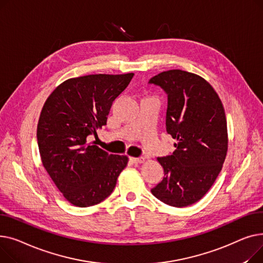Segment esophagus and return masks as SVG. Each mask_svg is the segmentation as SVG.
Segmentation results:
<instances>
[{
  "mask_svg": "<svg viewBox=\"0 0 263 263\" xmlns=\"http://www.w3.org/2000/svg\"><path fill=\"white\" fill-rule=\"evenodd\" d=\"M130 161L133 163H143L145 161V158L144 157H139V158H135V157H132L130 158Z\"/></svg>",
  "mask_w": 263,
  "mask_h": 263,
  "instance_id": "obj_1",
  "label": "esophagus"
}]
</instances>
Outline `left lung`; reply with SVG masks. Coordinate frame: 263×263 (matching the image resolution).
Returning a JSON list of instances; mask_svg holds the SVG:
<instances>
[{"label":"left lung","instance_id":"1","mask_svg":"<svg viewBox=\"0 0 263 263\" xmlns=\"http://www.w3.org/2000/svg\"><path fill=\"white\" fill-rule=\"evenodd\" d=\"M167 97L166 133L172 155L158 157L164 176L151 191L162 203L187 207L202 198L220 174L227 153V122L217 92L202 77L170 70L152 77Z\"/></svg>","mask_w":263,"mask_h":263}]
</instances>
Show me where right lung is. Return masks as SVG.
<instances>
[{"mask_svg":"<svg viewBox=\"0 0 263 263\" xmlns=\"http://www.w3.org/2000/svg\"><path fill=\"white\" fill-rule=\"evenodd\" d=\"M134 73L92 74L60 84L48 98L39 118L37 141L42 164L67 200L77 207L97 205L109 196L127 164L90 138L106 125L114 101Z\"/></svg>","mask_w":263,"mask_h":263,"instance_id":"obj_1","label":"right lung"}]
</instances>
